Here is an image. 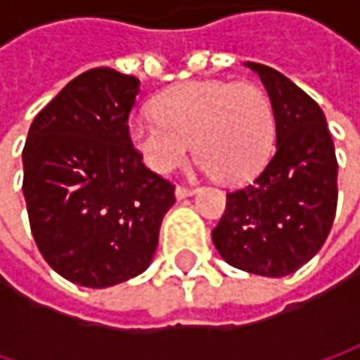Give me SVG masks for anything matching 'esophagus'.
<instances>
[{
    "label": "esophagus",
    "instance_id": "1",
    "mask_svg": "<svg viewBox=\"0 0 360 360\" xmlns=\"http://www.w3.org/2000/svg\"><path fill=\"white\" fill-rule=\"evenodd\" d=\"M193 193H195V191H193V189H189V187H177V189H175V198H177V200H183V198H189V195H193Z\"/></svg>",
    "mask_w": 360,
    "mask_h": 360
}]
</instances>
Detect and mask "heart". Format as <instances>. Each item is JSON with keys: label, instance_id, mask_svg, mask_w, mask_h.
<instances>
[{"label": "heart", "instance_id": "1", "mask_svg": "<svg viewBox=\"0 0 360 360\" xmlns=\"http://www.w3.org/2000/svg\"><path fill=\"white\" fill-rule=\"evenodd\" d=\"M152 118L129 122V141L143 165L169 175L187 158L219 183H242L266 162L275 143V112L269 96L252 83H181L160 94Z\"/></svg>", "mask_w": 360, "mask_h": 360}]
</instances>
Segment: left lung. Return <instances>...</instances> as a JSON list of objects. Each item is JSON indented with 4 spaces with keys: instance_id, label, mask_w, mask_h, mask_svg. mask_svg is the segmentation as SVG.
<instances>
[{
    "instance_id": "1",
    "label": "left lung",
    "mask_w": 360,
    "mask_h": 360,
    "mask_svg": "<svg viewBox=\"0 0 360 360\" xmlns=\"http://www.w3.org/2000/svg\"><path fill=\"white\" fill-rule=\"evenodd\" d=\"M275 112V152L250 185L227 193L212 244L236 269L283 277L325 244L338 204V160L323 110L281 72L246 62Z\"/></svg>"
}]
</instances>
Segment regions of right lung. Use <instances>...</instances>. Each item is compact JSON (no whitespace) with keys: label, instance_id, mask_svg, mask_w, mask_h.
Here are the masks:
<instances>
[{"label":"right lung","instance_id":"add662e5","mask_svg":"<svg viewBox=\"0 0 360 360\" xmlns=\"http://www.w3.org/2000/svg\"><path fill=\"white\" fill-rule=\"evenodd\" d=\"M139 79L94 68L35 116L22 150L31 231L47 264L83 288L143 273L175 187L129 141Z\"/></svg>","mask_w":360,"mask_h":360}]
</instances>
